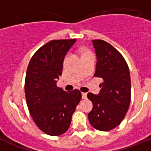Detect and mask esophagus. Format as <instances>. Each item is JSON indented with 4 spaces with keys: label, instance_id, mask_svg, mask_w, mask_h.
<instances>
[{
    "label": "esophagus",
    "instance_id": "1",
    "mask_svg": "<svg viewBox=\"0 0 151 151\" xmlns=\"http://www.w3.org/2000/svg\"><path fill=\"white\" fill-rule=\"evenodd\" d=\"M82 99H86L87 98V93H82Z\"/></svg>",
    "mask_w": 151,
    "mask_h": 151
}]
</instances>
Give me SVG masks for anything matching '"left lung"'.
<instances>
[{
  "mask_svg": "<svg viewBox=\"0 0 151 151\" xmlns=\"http://www.w3.org/2000/svg\"><path fill=\"white\" fill-rule=\"evenodd\" d=\"M97 63L94 76L104 82L98 94L89 92L93 109L88 113L91 125L100 131L118 126L127 113L131 101V78L129 66L122 54L103 40H92Z\"/></svg>",
  "mask_w": 151,
  "mask_h": 151,
  "instance_id": "obj_1",
  "label": "left lung"
}]
</instances>
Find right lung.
<instances>
[{"label":"right lung","instance_id":"add662e5","mask_svg":"<svg viewBox=\"0 0 151 151\" xmlns=\"http://www.w3.org/2000/svg\"><path fill=\"white\" fill-rule=\"evenodd\" d=\"M76 41H49L35 52L27 68L25 94L29 113L37 126L49 135L66 132L82 98L77 89L66 92L57 86L65 56Z\"/></svg>","mask_w":151,"mask_h":151}]
</instances>
